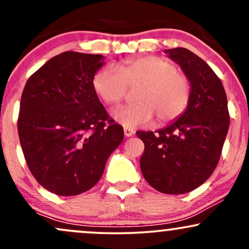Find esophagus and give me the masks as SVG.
Wrapping results in <instances>:
<instances>
[{
	"label": "esophagus",
	"mask_w": 249,
	"mask_h": 249,
	"mask_svg": "<svg viewBox=\"0 0 249 249\" xmlns=\"http://www.w3.org/2000/svg\"><path fill=\"white\" fill-rule=\"evenodd\" d=\"M124 134L125 137H131L134 134V130L131 127H124Z\"/></svg>",
	"instance_id": "34e87169"
}]
</instances>
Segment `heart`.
<instances>
[{
    "label": "heart",
    "instance_id": "1",
    "mask_svg": "<svg viewBox=\"0 0 249 249\" xmlns=\"http://www.w3.org/2000/svg\"><path fill=\"white\" fill-rule=\"evenodd\" d=\"M96 93L108 105L121 103L127 95V88L138 89L137 104L117 107L111 116L126 127L150 124L154 117L157 124L165 125L184 113L191 99V83L179 72L173 62L159 56H144L127 59L118 67H104L93 76Z\"/></svg>",
    "mask_w": 249,
    "mask_h": 249
}]
</instances>
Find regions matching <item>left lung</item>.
Returning a JSON list of instances; mask_svg holds the SVG:
<instances>
[{
  "instance_id": "obj_1",
  "label": "left lung",
  "mask_w": 249,
  "mask_h": 249,
  "mask_svg": "<svg viewBox=\"0 0 249 249\" xmlns=\"http://www.w3.org/2000/svg\"><path fill=\"white\" fill-rule=\"evenodd\" d=\"M164 53L190 81V103L167 126L136 134L145 145L141 158L145 180L161 193L182 194L204 184L215 170L230 113L224 85L204 59L185 48Z\"/></svg>"
}]
</instances>
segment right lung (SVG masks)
<instances>
[{
  "mask_svg": "<svg viewBox=\"0 0 249 249\" xmlns=\"http://www.w3.org/2000/svg\"><path fill=\"white\" fill-rule=\"evenodd\" d=\"M105 57L65 51L28 79L17 122L30 172L57 196L92 188L124 131L110 119L92 85Z\"/></svg>",
  "mask_w": 249,
  "mask_h": 249,
  "instance_id": "1",
  "label": "right lung"
}]
</instances>
